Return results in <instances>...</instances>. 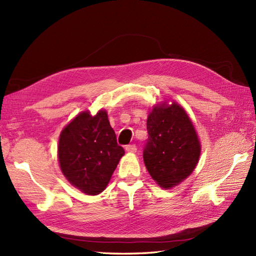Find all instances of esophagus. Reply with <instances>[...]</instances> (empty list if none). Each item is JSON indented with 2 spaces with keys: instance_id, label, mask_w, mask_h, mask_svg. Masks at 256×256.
<instances>
[{
  "instance_id": "esophagus-1",
  "label": "esophagus",
  "mask_w": 256,
  "mask_h": 256,
  "mask_svg": "<svg viewBox=\"0 0 256 256\" xmlns=\"http://www.w3.org/2000/svg\"><path fill=\"white\" fill-rule=\"evenodd\" d=\"M126 152H136V146L134 144L127 145L126 146Z\"/></svg>"
}]
</instances>
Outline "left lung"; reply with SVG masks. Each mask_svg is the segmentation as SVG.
<instances>
[{
	"instance_id": "8db88e82",
	"label": "left lung",
	"mask_w": 256,
	"mask_h": 256,
	"mask_svg": "<svg viewBox=\"0 0 256 256\" xmlns=\"http://www.w3.org/2000/svg\"><path fill=\"white\" fill-rule=\"evenodd\" d=\"M146 124L145 166L160 187L170 189L184 180L198 164L200 144L196 131L184 108L176 102L154 106Z\"/></svg>"
}]
</instances>
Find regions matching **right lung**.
Instances as JSON below:
<instances>
[{
	"label": "right lung",
	"mask_w": 256,
	"mask_h": 256,
	"mask_svg": "<svg viewBox=\"0 0 256 256\" xmlns=\"http://www.w3.org/2000/svg\"><path fill=\"white\" fill-rule=\"evenodd\" d=\"M125 150L118 144L106 110L81 112L60 132L58 156L62 172L88 196L102 192Z\"/></svg>",
	"instance_id": "1"
}]
</instances>
